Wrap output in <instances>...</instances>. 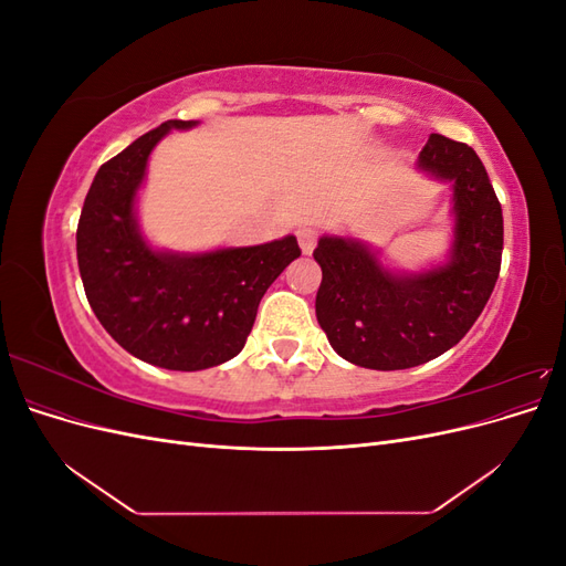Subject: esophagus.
I'll list each match as a JSON object with an SVG mask.
<instances>
[{
  "label": "esophagus",
  "instance_id": "1",
  "mask_svg": "<svg viewBox=\"0 0 566 566\" xmlns=\"http://www.w3.org/2000/svg\"><path fill=\"white\" fill-rule=\"evenodd\" d=\"M297 241H300V248L304 254H312L318 243V231L314 227H302V229H297Z\"/></svg>",
  "mask_w": 566,
  "mask_h": 566
}]
</instances>
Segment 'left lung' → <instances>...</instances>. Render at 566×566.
<instances>
[{
    "instance_id": "obj_1",
    "label": "left lung",
    "mask_w": 566,
    "mask_h": 566,
    "mask_svg": "<svg viewBox=\"0 0 566 566\" xmlns=\"http://www.w3.org/2000/svg\"><path fill=\"white\" fill-rule=\"evenodd\" d=\"M418 167L453 184L449 262L394 273L356 238L323 235L314 250L323 279L316 318L349 364L401 370L432 361L465 337L501 273L503 210L476 153L441 134L420 150Z\"/></svg>"
}]
</instances>
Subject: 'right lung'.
Segmentation results:
<instances>
[{
  "instance_id": "obj_1",
  "label": "right lung",
  "mask_w": 566,
  "mask_h": 566,
  "mask_svg": "<svg viewBox=\"0 0 566 566\" xmlns=\"http://www.w3.org/2000/svg\"><path fill=\"white\" fill-rule=\"evenodd\" d=\"M167 119L98 167L77 224V266L101 325L119 347L167 370H202L245 347L269 285L302 254L297 238L250 248L184 254L153 250L136 221L150 150Z\"/></svg>"
}]
</instances>
